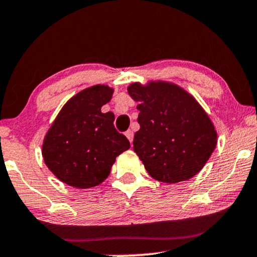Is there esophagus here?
<instances>
[{"instance_id":"1","label":"esophagus","mask_w":257,"mask_h":257,"mask_svg":"<svg viewBox=\"0 0 257 257\" xmlns=\"http://www.w3.org/2000/svg\"><path fill=\"white\" fill-rule=\"evenodd\" d=\"M125 135L126 137L128 138V141L132 143V141H134V131H132V130H127V131L125 132Z\"/></svg>"}]
</instances>
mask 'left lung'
<instances>
[{"label":"left lung","instance_id":"1","mask_svg":"<svg viewBox=\"0 0 257 257\" xmlns=\"http://www.w3.org/2000/svg\"><path fill=\"white\" fill-rule=\"evenodd\" d=\"M127 92L140 103L134 150L149 176L168 184L196 176L218 142L203 108L182 87L166 81L134 83Z\"/></svg>","mask_w":257,"mask_h":257}]
</instances>
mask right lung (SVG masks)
<instances>
[{
  "mask_svg": "<svg viewBox=\"0 0 257 257\" xmlns=\"http://www.w3.org/2000/svg\"><path fill=\"white\" fill-rule=\"evenodd\" d=\"M113 89L95 85L73 96L62 107L44 137L42 154L57 179L69 186L87 189L109 176L117 155L130 142L114 127V114L102 113Z\"/></svg>",
  "mask_w": 257,
  "mask_h": 257,
  "instance_id": "add662e5",
  "label": "right lung"
}]
</instances>
